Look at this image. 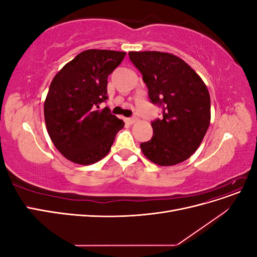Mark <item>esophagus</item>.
<instances>
[{"label": "esophagus", "instance_id": "34e87169", "mask_svg": "<svg viewBox=\"0 0 257 257\" xmlns=\"http://www.w3.org/2000/svg\"><path fill=\"white\" fill-rule=\"evenodd\" d=\"M137 121V118L136 116H132V118H127V119H125V122L126 123H128V124H133V123H135Z\"/></svg>", "mask_w": 257, "mask_h": 257}]
</instances>
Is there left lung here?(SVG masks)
<instances>
[{
	"mask_svg": "<svg viewBox=\"0 0 257 257\" xmlns=\"http://www.w3.org/2000/svg\"><path fill=\"white\" fill-rule=\"evenodd\" d=\"M151 103L162 108L151 122L153 136L142 143L145 157L161 166L188 160L203 142L210 124V95L200 77L183 60L160 51H131Z\"/></svg>",
	"mask_w": 257,
	"mask_h": 257,
	"instance_id": "8db88e82",
	"label": "left lung"
}]
</instances>
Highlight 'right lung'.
<instances>
[{"instance_id": "obj_1", "label": "right lung", "mask_w": 257, "mask_h": 257, "mask_svg": "<svg viewBox=\"0 0 257 257\" xmlns=\"http://www.w3.org/2000/svg\"><path fill=\"white\" fill-rule=\"evenodd\" d=\"M125 52L89 49L54 76L44 104L53 145L76 164L90 165L106 157L124 123L110 109L99 110L107 97V78Z\"/></svg>"}]
</instances>
